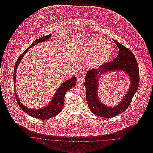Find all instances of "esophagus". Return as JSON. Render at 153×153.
Listing matches in <instances>:
<instances>
[{
	"mask_svg": "<svg viewBox=\"0 0 153 153\" xmlns=\"http://www.w3.org/2000/svg\"><path fill=\"white\" fill-rule=\"evenodd\" d=\"M84 78H85V75L84 74H81L80 75L78 78H77V80H78V82L79 83H81V84H82L84 82Z\"/></svg>",
	"mask_w": 153,
	"mask_h": 153,
	"instance_id": "34e87169",
	"label": "esophagus"
}]
</instances>
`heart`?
<instances>
[{
    "label": "heart",
    "instance_id": "obj_1",
    "mask_svg": "<svg viewBox=\"0 0 153 153\" xmlns=\"http://www.w3.org/2000/svg\"><path fill=\"white\" fill-rule=\"evenodd\" d=\"M84 52L89 56V62L92 66L103 64L109 59L112 48L109 42L104 38L95 37L88 40L84 44Z\"/></svg>",
    "mask_w": 153,
    "mask_h": 153
}]
</instances>
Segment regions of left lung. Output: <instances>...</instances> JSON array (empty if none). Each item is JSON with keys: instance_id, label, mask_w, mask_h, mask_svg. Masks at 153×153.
I'll use <instances>...</instances> for the list:
<instances>
[{"instance_id": "left-lung-1", "label": "left lung", "mask_w": 153, "mask_h": 153, "mask_svg": "<svg viewBox=\"0 0 153 153\" xmlns=\"http://www.w3.org/2000/svg\"><path fill=\"white\" fill-rule=\"evenodd\" d=\"M114 41L119 49L117 57L113 61L104 64L98 69L88 71L84 82L86 100L89 108L94 114L104 118H112L127 109L137 91L140 82L139 68L135 56L129 49L115 40ZM114 70L125 71L129 75L131 83L130 89L122 102L115 107L108 108L103 105L97 98L99 75Z\"/></svg>"}]
</instances>
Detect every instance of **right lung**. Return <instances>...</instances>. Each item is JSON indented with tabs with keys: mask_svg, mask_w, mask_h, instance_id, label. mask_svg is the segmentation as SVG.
Masks as SVG:
<instances>
[{
	"mask_svg": "<svg viewBox=\"0 0 153 153\" xmlns=\"http://www.w3.org/2000/svg\"><path fill=\"white\" fill-rule=\"evenodd\" d=\"M51 35H48L46 36H44L43 37L36 39L33 44H32L28 48H27L22 54L19 56L18 59H17L15 65V69L13 72V82L14 85L16 84V73L17 68H18V65L20 64L21 60L24 56L25 54L27 52L28 49L32 47L33 46L36 45L38 43H41L44 42L45 41H47L51 37ZM76 79L75 76H73L68 81H66L64 82L61 87L58 89L56 93L54 95V97L52 98V100L51 101V102L46 105L45 107L42 108L41 109H33L30 108H27V107H25L23 106V105L21 104V101L19 100L17 95L15 94L16 99L17 100V102L22 109L23 111L25 112L29 115L32 116V117H34L35 118L39 119V120H46L51 118L52 117H53L56 115H57L62 110L64 101H65V95L67 91H68L70 89L72 88L75 87L76 85ZM16 93V92H15Z\"/></svg>",
	"mask_w": 153,
	"mask_h": 153,
	"instance_id": "add662e5",
	"label": "right lung"
}]
</instances>
